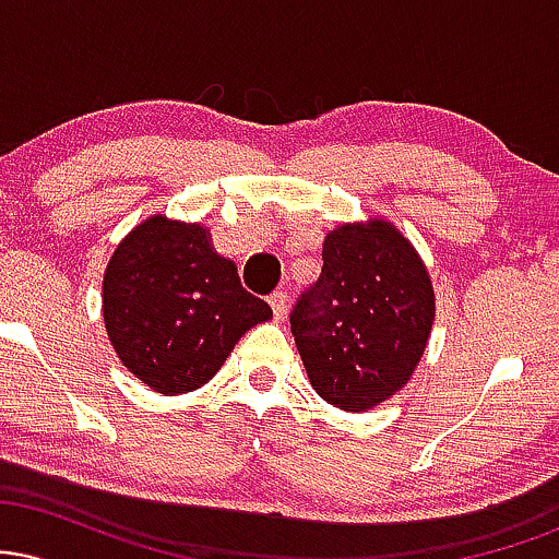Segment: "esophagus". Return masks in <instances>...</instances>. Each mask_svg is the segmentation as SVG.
Here are the masks:
<instances>
[{"mask_svg": "<svg viewBox=\"0 0 559 559\" xmlns=\"http://www.w3.org/2000/svg\"><path fill=\"white\" fill-rule=\"evenodd\" d=\"M267 301H271V307H273V318L275 320H284V316H286V294L284 292H273L271 297H267Z\"/></svg>", "mask_w": 559, "mask_h": 559, "instance_id": "34e87169", "label": "esophagus"}]
</instances>
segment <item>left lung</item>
<instances>
[{
  "label": "left lung",
  "instance_id": "8db88e82",
  "mask_svg": "<svg viewBox=\"0 0 559 559\" xmlns=\"http://www.w3.org/2000/svg\"><path fill=\"white\" fill-rule=\"evenodd\" d=\"M436 316L415 247L381 217L344 223L323 241V271L292 312L312 389L333 407L368 413L418 368Z\"/></svg>",
  "mask_w": 559,
  "mask_h": 559
}]
</instances>
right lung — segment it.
<instances>
[{
    "label": "right lung",
    "mask_w": 559,
    "mask_h": 559,
    "mask_svg": "<svg viewBox=\"0 0 559 559\" xmlns=\"http://www.w3.org/2000/svg\"><path fill=\"white\" fill-rule=\"evenodd\" d=\"M102 316L120 362L157 394L194 391L252 325L273 318L199 223L146 217L112 252Z\"/></svg>",
    "instance_id": "right-lung-1"
}]
</instances>
